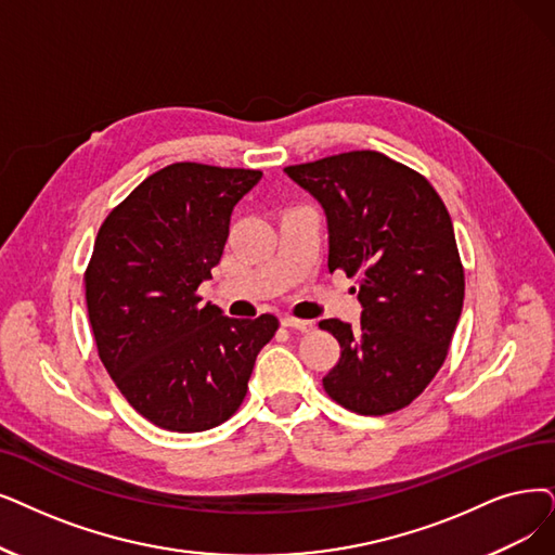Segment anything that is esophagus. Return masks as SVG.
Wrapping results in <instances>:
<instances>
[{
	"instance_id": "esophagus-1",
	"label": "esophagus",
	"mask_w": 555,
	"mask_h": 555,
	"mask_svg": "<svg viewBox=\"0 0 555 555\" xmlns=\"http://www.w3.org/2000/svg\"><path fill=\"white\" fill-rule=\"evenodd\" d=\"M282 325L284 327H294V330H300V332H307L312 330V321H305V319H294V317H282Z\"/></svg>"
}]
</instances>
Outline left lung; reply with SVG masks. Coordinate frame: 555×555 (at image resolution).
Instances as JSON below:
<instances>
[{"label":"left lung","instance_id":"8db88e82","mask_svg":"<svg viewBox=\"0 0 555 555\" xmlns=\"http://www.w3.org/2000/svg\"><path fill=\"white\" fill-rule=\"evenodd\" d=\"M284 172L325 211L330 273L360 284V325L319 323L341 346L323 378L327 396L366 416L410 405L444 364L462 314L464 271L444 203L424 175L373 150Z\"/></svg>","mask_w":555,"mask_h":555}]
</instances>
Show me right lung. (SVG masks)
Here are the masks:
<instances>
[{"label":"right lung","mask_w":555,"mask_h":555,"mask_svg":"<svg viewBox=\"0 0 555 555\" xmlns=\"http://www.w3.org/2000/svg\"><path fill=\"white\" fill-rule=\"evenodd\" d=\"M259 170L170 164L102 223L86 305L104 369L154 426L201 433L228 421L248 391L273 314L230 319L197 296L223 257L234 205Z\"/></svg>","instance_id":"right-lung-1"}]
</instances>
